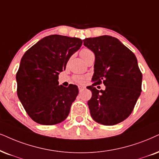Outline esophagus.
<instances>
[{"label": "esophagus", "mask_w": 159, "mask_h": 159, "mask_svg": "<svg viewBox=\"0 0 159 159\" xmlns=\"http://www.w3.org/2000/svg\"><path fill=\"white\" fill-rule=\"evenodd\" d=\"M78 89H79V92H81L83 91V90L84 89V88L83 87V86H78Z\"/></svg>", "instance_id": "34e87169"}]
</instances>
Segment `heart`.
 <instances>
[{
    "instance_id": "heart-1",
    "label": "heart",
    "mask_w": 159,
    "mask_h": 159,
    "mask_svg": "<svg viewBox=\"0 0 159 159\" xmlns=\"http://www.w3.org/2000/svg\"><path fill=\"white\" fill-rule=\"evenodd\" d=\"M92 54H93L92 51H90L89 49H87V48H84V49H82L81 52H80V55H81V58L84 60L86 59L88 56L92 55ZM85 81H86L85 78L81 77V76H76L75 77V81L79 84H83L85 82Z\"/></svg>"
}]
</instances>
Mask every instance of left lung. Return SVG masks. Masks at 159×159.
Wrapping results in <instances>:
<instances>
[{
    "instance_id": "left-lung-1",
    "label": "left lung",
    "mask_w": 159,
    "mask_h": 159,
    "mask_svg": "<svg viewBox=\"0 0 159 159\" xmlns=\"http://www.w3.org/2000/svg\"><path fill=\"white\" fill-rule=\"evenodd\" d=\"M95 56L92 98L88 101L91 116L104 125H114L128 117L142 92V74L136 56L119 39L111 36L83 39ZM103 80L106 89L93 86Z\"/></svg>"
}]
</instances>
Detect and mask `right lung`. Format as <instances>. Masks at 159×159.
I'll use <instances>...</instances> for the list:
<instances>
[{
	"instance_id": "obj_1",
	"label": "right lung",
	"mask_w": 159,
	"mask_h": 159,
	"mask_svg": "<svg viewBox=\"0 0 159 159\" xmlns=\"http://www.w3.org/2000/svg\"><path fill=\"white\" fill-rule=\"evenodd\" d=\"M82 39L50 35L37 42L22 57L16 75L17 96L34 121L53 125L67 117L78 94V86L59 85V75Z\"/></svg>"
}]
</instances>
